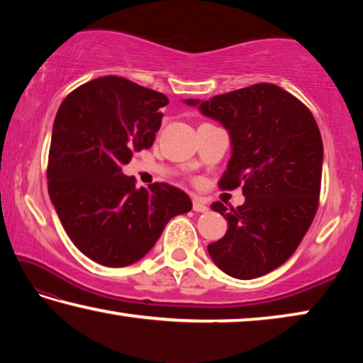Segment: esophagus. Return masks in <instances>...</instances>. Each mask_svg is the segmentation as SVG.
Returning <instances> with one entry per match:
<instances>
[{"label":"esophagus","mask_w":363,"mask_h":363,"mask_svg":"<svg viewBox=\"0 0 363 363\" xmlns=\"http://www.w3.org/2000/svg\"><path fill=\"white\" fill-rule=\"evenodd\" d=\"M210 208H208L203 201H201L200 199H194V211L196 213H206Z\"/></svg>","instance_id":"esophagus-1"}]
</instances>
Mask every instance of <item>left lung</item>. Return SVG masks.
Listing matches in <instances>:
<instances>
[{
	"label": "left lung",
	"mask_w": 363,
	"mask_h": 363,
	"mask_svg": "<svg viewBox=\"0 0 363 363\" xmlns=\"http://www.w3.org/2000/svg\"><path fill=\"white\" fill-rule=\"evenodd\" d=\"M184 102L229 131L232 155L219 187L242 184L245 195V203L230 210L211 205L229 227L208 253L233 279L269 274L294 253L317 213L323 144L314 116L270 83Z\"/></svg>",
	"instance_id": "left-lung-1"
}]
</instances>
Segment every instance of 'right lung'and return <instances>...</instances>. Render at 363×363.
<instances>
[{
	"label": "right lung",
	"mask_w": 363,
	"mask_h": 363,
	"mask_svg": "<svg viewBox=\"0 0 363 363\" xmlns=\"http://www.w3.org/2000/svg\"><path fill=\"white\" fill-rule=\"evenodd\" d=\"M168 97L121 77L84 83L65 97L52 126L48 190L67 235L89 259L125 267L153 248L171 218L192 210L169 184L138 189L123 174L152 147Z\"/></svg>",
	"instance_id": "1"
}]
</instances>
